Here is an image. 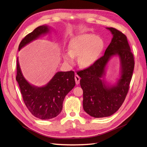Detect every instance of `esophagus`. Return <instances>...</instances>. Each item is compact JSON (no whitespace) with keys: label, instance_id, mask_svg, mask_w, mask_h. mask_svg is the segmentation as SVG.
<instances>
[{"label":"esophagus","instance_id":"1","mask_svg":"<svg viewBox=\"0 0 147 147\" xmlns=\"http://www.w3.org/2000/svg\"><path fill=\"white\" fill-rule=\"evenodd\" d=\"M74 79H75V81H76V84H79V83H80V77L78 75L76 74L75 76H74Z\"/></svg>","mask_w":147,"mask_h":147}]
</instances>
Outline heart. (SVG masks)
<instances>
[{"label":"heart","mask_w":147,"mask_h":147,"mask_svg":"<svg viewBox=\"0 0 147 147\" xmlns=\"http://www.w3.org/2000/svg\"><path fill=\"white\" fill-rule=\"evenodd\" d=\"M104 47L101 38L92 34H83L73 38L69 43V51L63 54L65 63L73 65L74 57H78V64L82 68H88L98 59Z\"/></svg>","instance_id":"obj_1"}]
</instances>
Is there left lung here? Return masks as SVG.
<instances>
[{
    "instance_id": "8db88e82",
    "label": "left lung",
    "mask_w": 147,
    "mask_h": 147,
    "mask_svg": "<svg viewBox=\"0 0 147 147\" xmlns=\"http://www.w3.org/2000/svg\"><path fill=\"white\" fill-rule=\"evenodd\" d=\"M106 28L110 31L113 38L104 55L79 75L83 109L95 118L110 116L120 109L129 90L135 65L126 36L114 28ZM114 56L119 58L120 76L114 84L110 85L103 78L107 63Z\"/></svg>"
}]
</instances>
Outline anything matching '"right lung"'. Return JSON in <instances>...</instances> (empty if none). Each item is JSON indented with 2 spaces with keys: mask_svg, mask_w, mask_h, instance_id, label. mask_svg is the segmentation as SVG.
Listing matches in <instances>:
<instances>
[{
  "mask_svg": "<svg viewBox=\"0 0 147 147\" xmlns=\"http://www.w3.org/2000/svg\"><path fill=\"white\" fill-rule=\"evenodd\" d=\"M51 29L47 25L37 27L21 40L18 51L40 36L49 33ZM17 70L16 80L23 100L30 113L42 120L51 119L59 115L63 110L65 96L75 86L74 71H58L45 86H37L30 83L23 76L18 57Z\"/></svg>",
  "mask_w": 147,
  "mask_h": 147,
  "instance_id": "1",
  "label": "right lung"
}]
</instances>
